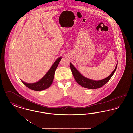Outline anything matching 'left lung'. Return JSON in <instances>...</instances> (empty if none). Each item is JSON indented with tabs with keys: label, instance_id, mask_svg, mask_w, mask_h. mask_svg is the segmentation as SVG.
<instances>
[{
	"label": "left lung",
	"instance_id": "8db88e82",
	"mask_svg": "<svg viewBox=\"0 0 133 133\" xmlns=\"http://www.w3.org/2000/svg\"><path fill=\"white\" fill-rule=\"evenodd\" d=\"M117 64L118 63L116 66L115 70H114L112 72L109 77H107V78H105L104 79L100 80V81H94V80H91L85 77L79 72V71L71 63H70V68L75 80L80 85L87 89H95L103 87L110 79V78L112 77L115 71L117 69Z\"/></svg>",
	"mask_w": 133,
	"mask_h": 133
}]
</instances>
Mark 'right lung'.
Returning a JSON list of instances; mask_svg holds the SVG:
<instances>
[{
  "label": "right lung",
  "mask_w": 133,
  "mask_h": 133,
  "mask_svg": "<svg viewBox=\"0 0 133 133\" xmlns=\"http://www.w3.org/2000/svg\"><path fill=\"white\" fill-rule=\"evenodd\" d=\"M62 57H59L53 64L46 75L38 82L34 84H28L21 81L22 83L29 89L34 91H40L48 89L51 85L54 78L55 72Z\"/></svg>",
  "instance_id": "right-lung-1"
}]
</instances>
